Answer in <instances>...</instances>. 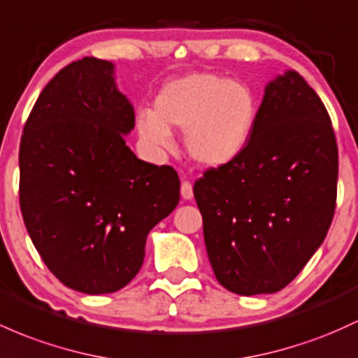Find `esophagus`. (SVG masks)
<instances>
[{
    "instance_id": "34e87169",
    "label": "esophagus",
    "mask_w": 358,
    "mask_h": 358,
    "mask_svg": "<svg viewBox=\"0 0 358 358\" xmlns=\"http://www.w3.org/2000/svg\"><path fill=\"white\" fill-rule=\"evenodd\" d=\"M180 194H182V197L185 200H190L194 197V188H192V183L190 182H182V187H180Z\"/></svg>"
}]
</instances>
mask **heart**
<instances>
[{
	"label": "heart",
	"mask_w": 358,
	"mask_h": 358,
	"mask_svg": "<svg viewBox=\"0 0 358 358\" xmlns=\"http://www.w3.org/2000/svg\"><path fill=\"white\" fill-rule=\"evenodd\" d=\"M257 98L248 85L214 73H192L168 81L155 112L137 115V134L156 151L173 148L171 129L185 131V148L202 166L217 168L243 152L257 124Z\"/></svg>",
	"instance_id": "obj_1"
}]
</instances>
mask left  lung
Instances as JSON below:
<instances>
[{"label":"left lung","mask_w":358,"mask_h":358,"mask_svg":"<svg viewBox=\"0 0 358 358\" xmlns=\"http://www.w3.org/2000/svg\"><path fill=\"white\" fill-rule=\"evenodd\" d=\"M338 146L324 103L296 71L265 88L248 144L207 168L194 195L215 278L239 296L289 285L324 241Z\"/></svg>","instance_id":"8db88e82"}]
</instances>
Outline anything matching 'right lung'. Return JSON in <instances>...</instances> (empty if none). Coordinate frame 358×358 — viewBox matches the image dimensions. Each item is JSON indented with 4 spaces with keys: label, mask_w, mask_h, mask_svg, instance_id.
<instances>
[{
    "label": "right lung",
    "mask_w": 358,
    "mask_h": 358,
    "mask_svg": "<svg viewBox=\"0 0 358 358\" xmlns=\"http://www.w3.org/2000/svg\"><path fill=\"white\" fill-rule=\"evenodd\" d=\"M112 74V62L96 57L62 68L20 141L23 222L47 268L83 294L125 287L143 266L149 231L180 200L178 173L125 144L134 108Z\"/></svg>",
    "instance_id": "1"
}]
</instances>
